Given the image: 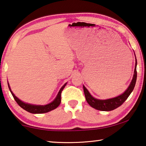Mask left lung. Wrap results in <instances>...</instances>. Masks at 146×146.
I'll use <instances>...</instances> for the list:
<instances>
[{
	"mask_svg": "<svg viewBox=\"0 0 146 146\" xmlns=\"http://www.w3.org/2000/svg\"><path fill=\"white\" fill-rule=\"evenodd\" d=\"M136 63L135 71H134L133 77L132 78V80L130 84L127 88V89L125 91L123 94L119 95V96L115 97V98L107 99H99L94 98L89 92L88 90L86 89L84 85H83V89L85 95L86 100L88 103L93 107L95 109L101 110V111H110L113 110L121 106L126 99L128 98V97L130 96L131 92L134 90V88L135 86L136 77H137V72H136V66H137V61H136V58L135 56Z\"/></svg>",
	"mask_w": 146,
	"mask_h": 146,
	"instance_id": "8db88e82",
	"label": "left lung"
}]
</instances>
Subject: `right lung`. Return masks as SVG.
<instances>
[{
    "label": "right lung",
    "instance_id": "1",
    "mask_svg": "<svg viewBox=\"0 0 146 146\" xmlns=\"http://www.w3.org/2000/svg\"><path fill=\"white\" fill-rule=\"evenodd\" d=\"M66 84H67V82L65 83L64 85L62 86V87L61 88L60 90L58 93L56 97L55 98L54 100L52 101V102H50V103L47 104V105H33V104L25 103L21 100H20L19 98H17V97L15 96V94L13 93V92L11 91L10 84H9V83L8 82V88L9 89H10V91L11 92V95L13 96V98H14V99L15 100V101L17 102V103L21 106V107L23 108V109L30 113H32V114H43V113L50 112V111L56 108L61 103V93H62V91L63 90V89L64 88V87L66 86Z\"/></svg>",
    "mask_w": 146,
    "mask_h": 146
}]
</instances>
